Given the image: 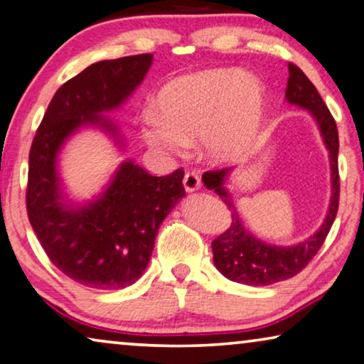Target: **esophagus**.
Listing matches in <instances>:
<instances>
[{
  "instance_id": "1",
  "label": "esophagus",
  "mask_w": 364,
  "mask_h": 364,
  "mask_svg": "<svg viewBox=\"0 0 364 364\" xmlns=\"http://www.w3.org/2000/svg\"><path fill=\"white\" fill-rule=\"evenodd\" d=\"M183 184H184V189H186V191L193 193L200 188V178L198 176V173L186 171L183 178Z\"/></svg>"
}]
</instances>
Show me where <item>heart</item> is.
<instances>
[{
	"mask_svg": "<svg viewBox=\"0 0 364 364\" xmlns=\"http://www.w3.org/2000/svg\"><path fill=\"white\" fill-rule=\"evenodd\" d=\"M264 100L262 83L242 70H204L165 85L156 96L159 112L142 114L140 134L160 155H180L199 137L208 159L230 161L257 140Z\"/></svg>",
	"mask_w": 364,
	"mask_h": 364,
	"instance_id": "obj_1",
	"label": "heart"
}]
</instances>
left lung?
<instances>
[{
  "label": "left lung",
  "instance_id": "obj_1",
  "mask_svg": "<svg viewBox=\"0 0 364 364\" xmlns=\"http://www.w3.org/2000/svg\"><path fill=\"white\" fill-rule=\"evenodd\" d=\"M287 68H289L286 88L287 102L311 112L321 130L325 147L328 150L330 170H332V198H330L327 217H325L322 227L307 240L291 247L268 245L245 229L240 214L237 213L229 189L225 188V180L229 178L232 168L204 173L203 181L205 188L214 189L219 194L232 215L227 230L213 242L214 264L227 279L248 286H268L301 273L309 262L316 257V253L321 250L338 210L340 176L337 124L318 95L317 88L304 75L302 70L294 63L287 65Z\"/></svg>",
  "mask_w": 364,
  "mask_h": 364
}]
</instances>
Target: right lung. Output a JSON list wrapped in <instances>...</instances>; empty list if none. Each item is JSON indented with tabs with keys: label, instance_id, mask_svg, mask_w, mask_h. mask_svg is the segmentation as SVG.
Returning a JSON list of instances; mask_svg holds the SVG:
<instances>
[{
	"label": "right lung",
	"instance_id": "1",
	"mask_svg": "<svg viewBox=\"0 0 364 364\" xmlns=\"http://www.w3.org/2000/svg\"><path fill=\"white\" fill-rule=\"evenodd\" d=\"M151 60V53H142L90 65L53 95L32 140L26 193L32 229L63 274L95 289H122L144 274L161 222L186 194L184 171L151 176L126 160L100 196L73 205L62 191L57 156L85 126L101 127L124 147L102 112L117 109L134 93Z\"/></svg>",
	"mask_w": 364,
	"mask_h": 364
}]
</instances>
